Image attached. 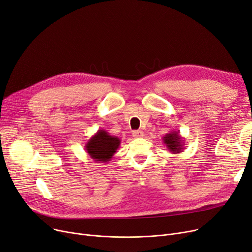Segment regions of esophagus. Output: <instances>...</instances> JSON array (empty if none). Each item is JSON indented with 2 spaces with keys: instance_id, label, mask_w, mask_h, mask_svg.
Returning a JSON list of instances; mask_svg holds the SVG:
<instances>
[{
  "instance_id": "1",
  "label": "esophagus",
  "mask_w": 252,
  "mask_h": 252,
  "mask_svg": "<svg viewBox=\"0 0 252 252\" xmlns=\"http://www.w3.org/2000/svg\"><path fill=\"white\" fill-rule=\"evenodd\" d=\"M133 136L135 138H142L144 136V133L142 130H134L133 131Z\"/></svg>"
}]
</instances>
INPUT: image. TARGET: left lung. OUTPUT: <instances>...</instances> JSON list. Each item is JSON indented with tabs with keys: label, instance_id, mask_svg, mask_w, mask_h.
Returning a JSON list of instances; mask_svg holds the SVG:
<instances>
[{
	"label": "left lung",
	"instance_id": "obj_1",
	"mask_svg": "<svg viewBox=\"0 0 252 252\" xmlns=\"http://www.w3.org/2000/svg\"><path fill=\"white\" fill-rule=\"evenodd\" d=\"M162 141L168 151L173 154L181 153L184 150V140L177 130H170V133L166 134L162 138Z\"/></svg>",
	"mask_w": 252,
	"mask_h": 252
}]
</instances>
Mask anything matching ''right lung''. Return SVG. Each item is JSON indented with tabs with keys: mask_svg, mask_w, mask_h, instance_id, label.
<instances>
[{
	"mask_svg": "<svg viewBox=\"0 0 252 252\" xmlns=\"http://www.w3.org/2000/svg\"><path fill=\"white\" fill-rule=\"evenodd\" d=\"M121 145V140L115 136L109 135L108 131L98 129L85 145V149L89 156L98 162H108Z\"/></svg>",
	"mask_w": 252,
	"mask_h": 252,
	"instance_id": "add662e5",
	"label": "right lung"
}]
</instances>
